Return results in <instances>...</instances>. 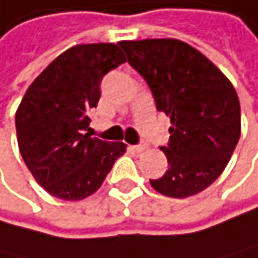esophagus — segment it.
<instances>
[{"instance_id": "esophagus-1", "label": "esophagus", "mask_w": 258, "mask_h": 258, "mask_svg": "<svg viewBox=\"0 0 258 258\" xmlns=\"http://www.w3.org/2000/svg\"><path fill=\"white\" fill-rule=\"evenodd\" d=\"M132 149H133L135 152H138V154H140V152H144L148 148H146V144H140V146H132Z\"/></svg>"}]
</instances>
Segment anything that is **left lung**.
<instances>
[{"mask_svg":"<svg viewBox=\"0 0 258 258\" xmlns=\"http://www.w3.org/2000/svg\"><path fill=\"white\" fill-rule=\"evenodd\" d=\"M144 77L156 107L170 117L168 170L151 180L168 198H189L222 175L241 136V107L233 83L191 44L175 38L120 41Z\"/></svg>","mask_w":258,"mask_h":258,"instance_id":"8db88e82","label":"left lung"}]
</instances>
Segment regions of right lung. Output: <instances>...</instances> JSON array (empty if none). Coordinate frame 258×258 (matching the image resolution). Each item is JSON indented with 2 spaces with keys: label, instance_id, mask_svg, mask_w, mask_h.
Wrapping results in <instances>:
<instances>
[{
  "label": "right lung",
  "instance_id": "1",
  "mask_svg": "<svg viewBox=\"0 0 258 258\" xmlns=\"http://www.w3.org/2000/svg\"><path fill=\"white\" fill-rule=\"evenodd\" d=\"M123 62L114 43L75 44L25 91L16 112L19 151L36 183L51 196L64 201L91 196L125 154V143L85 133L88 112L101 98L102 77Z\"/></svg>",
  "mask_w": 258,
  "mask_h": 258
}]
</instances>
